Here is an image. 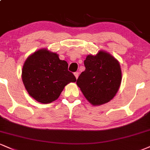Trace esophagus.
Here are the masks:
<instances>
[{
	"instance_id": "esophagus-1",
	"label": "esophagus",
	"mask_w": 150,
	"mask_h": 150,
	"mask_svg": "<svg viewBox=\"0 0 150 150\" xmlns=\"http://www.w3.org/2000/svg\"><path fill=\"white\" fill-rule=\"evenodd\" d=\"M74 75H75V77H76V79H77V78H78V77H79V73H78V72H76V73H74Z\"/></svg>"
}]
</instances>
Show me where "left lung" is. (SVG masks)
<instances>
[{"label": "left lung", "mask_w": 150, "mask_h": 150, "mask_svg": "<svg viewBox=\"0 0 150 150\" xmlns=\"http://www.w3.org/2000/svg\"><path fill=\"white\" fill-rule=\"evenodd\" d=\"M86 69L77 80L84 97L92 105L108 103L117 94L122 82L120 62L108 52L100 50L86 56Z\"/></svg>", "instance_id": "8db88e82"}]
</instances>
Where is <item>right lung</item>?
<instances>
[{"label":"right lung","instance_id":"right-lung-1","mask_svg":"<svg viewBox=\"0 0 150 150\" xmlns=\"http://www.w3.org/2000/svg\"><path fill=\"white\" fill-rule=\"evenodd\" d=\"M68 64L61 60L57 52L40 49L26 59L21 78L30 96L47 104L58 99L64 87L76 78L68 70Z\"/></svg>","mask_w":150,"mask_h":150}]
</instances>
